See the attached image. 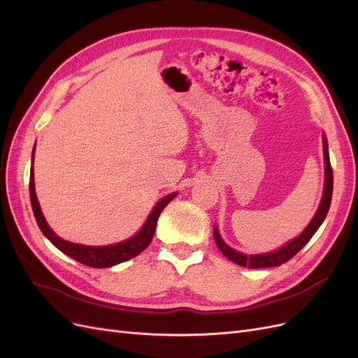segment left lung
I'll list each match as a JSON object with an SVG mask.
<instances>
[{
	"mask_svg": "<svg viewBox=\"0 0 358 358\" xmlns=\"http://www.w3.org/2000/svg\"><path fill=\"white\" fill-rule=\"evenodd\" d=\"M324 159H325V187H324V195L322 199H320V204L316 215L311 219L307 228L302 231L296 239L290 241L286 243L282 248L266 252V254H257V255H245L242 252H237L233 248H230L224 241L222 237L219 236L217 228H213V236H215V242L217 245V248L221 250V252L225 255L228 260L234 262L236 264L243 268H251V269H260V268H273V266H281L282 263L289 262L293 255H296V252L301 251V248H304L306 243L313 237V234L317 231V228L320 224L324 222V219L329 210V204H331V196H333V169H331V163H329V155H328V143H327V137L324 136Z\"/></svg>",
	"mask_w": 358,
	"mask_h": 358,
	"instance_id": "1",
	"label": "left lung"
}]
</instances>
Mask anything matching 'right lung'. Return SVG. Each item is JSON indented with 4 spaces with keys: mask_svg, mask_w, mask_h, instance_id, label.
<instances>
[{
    "mask_svg": "<svg viewBox=\"0 0 358 358\" xmlns=\"http://www.w3.org/2000/svg\"><path fill=\"white\" fill-rule=\"evenodd\" d=\"M33 159H34V150H33L31 160ZM176 195L177 194H169L168 196L160 199L157 206L152 208V212L150 213L148 219H146L143 227L139 231H137V234L130 237L128 241L119 242L115 245H108V246H86V245H78V243L63 241L62 237H59L51 230L50 225L47 224V221H45V217L41 212V206L38 203V198H36L33 166L30 169V201H31V208H33V213L36 217V222H38L41 231L62 252H65L66 255H69L71 259L83 263V264H86V266H90V268H110V266H115V264L130 260V259L136 257V255H139L146 248V246L151 243L160 213L163 212V208L166 207L173 198H176Z\"/></svg>",
    "mask_w": 358,
    "mask_h": 358,
    "instance_id": "right-lung-1",
    "label": "right lung"
}]
</instances>
